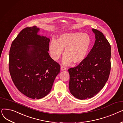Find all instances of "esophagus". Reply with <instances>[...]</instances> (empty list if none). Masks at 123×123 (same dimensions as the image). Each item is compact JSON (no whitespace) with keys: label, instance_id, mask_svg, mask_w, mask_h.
I'll list each match as a JSON object with an SVG mask.
<instances>
[{"label":"esophagus","instance_id":"esophagus-1","mask_svg":"<svg viewBox=\"0 0 123 123\" xmlns=\"http://www.w3.org/2000/svg\"><path fill=\"white\" fill-rule=\"evenodd\" d=\"M61 70L62 71H64V70H66V68L65 67H64L63 66H61Z\"/></svg>","mask_w":123,"mask_h":123}]
</instances>
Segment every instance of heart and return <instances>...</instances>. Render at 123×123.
Returning a JSON list of instances; mask_svg holds the SVG:
<instances>
[{
  "instance_id": "b5f03b06",
  "label": "heart",
  "mask_w": 123,
  "mask_h": 123,
  "mask_svg": "<svg viewBox=\"0 0 123 123\" xmlns=\"http://www.w3.org/2000/svg\"><path fill=\"white\" fill-rule=\"evenodd\" d=\"M91 45V40L87 34L81 32L64 33L60 35L57 40L53 39L49 46V52L52 59L57 61L64 51L63 63L69 65L82 62L88 54Z\"/></svg>"
}]
</instances>
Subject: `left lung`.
Instances as JSON below:
<instances>
[{
    "label": "left lung",
    "instance_id": "left-lung-1",
    "mask_svg": "<svg viewBox=\"0 0 123 123\" xmlns=\"http://www.w3.org/2000/svg\"><path fill=\"white\" fill-rule=\"evenodd\" d=\"M92 30L96 38L92 49L78 66L68 69L70 91L81 100L97 94L105 85L111 71V45L102 32Z\"/></svg>",
    "mask_w": 123,
    "mask_h": 123
}]
</instances>
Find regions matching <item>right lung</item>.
I'll return each mask as SVG.
<instances>
[{"mask_svg":"<svg viewBox=\"0 0 123 123\" xmlns=\"http://www.w3.org/2000/svg\"><path fill=\"white\" fill-rule=\"evenodd\" d=\"M39 30L35 26L22 29L12 42L9 58L15 86L28 97L37 99L50 92L60 71V65L48 53L50 39L38 35Z\"/></svg>","mask_w":123,"mask_h":123,"instance_id":"add662e5","label":"right lung"}]
</instances>
